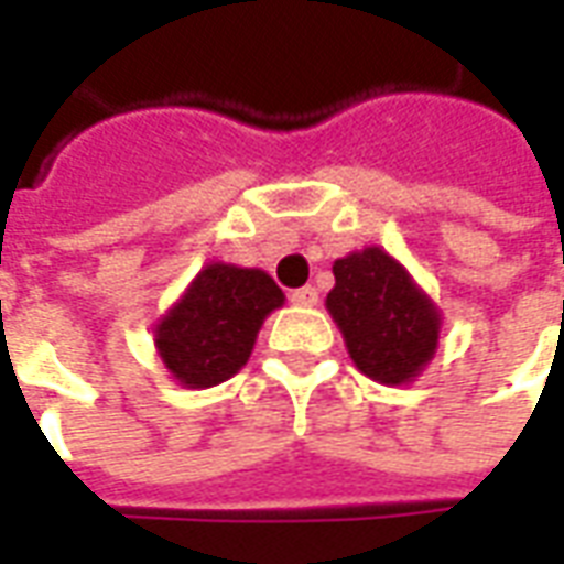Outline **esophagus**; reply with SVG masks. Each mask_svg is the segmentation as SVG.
Returning a JSON list of instances; mask_svg holds the SVG:
<instances>
[{
    "instance_id": "1",
    "label": "esophagus",
    "mask_w": 564,
    "mask_h": 564,
    "mask_svg": "<svg viewBox=\"0 0 564 564\" xmlns=\"http://www.w3.org/2000/svg\"><path fill=\"white\" fill-rule=\"evenodd\" d=\"M290 302L299 307H314L319 302V293L314 290V286H299V290L290 293Z\"/></svg>"
}]
</instances>
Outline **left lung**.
I'll list each match as a JSON object with an SVG mask.
<instances>
[{
	"instance_id": "obj_1",
	"label": "left lung",
	"mask_w": 564,
	"mask_h": 564,
	"mask_svg": "<svg viewBox=\"0 0 564 564\" xmlns=\"http://www.w3.org/2000/svg\"><path fill=\"white\" fill-rule=\"evenodd\" d=\"M332 274L335 286L326 307L356 368L387 387L411 383L437 350L441 311L435 302L380 247L335 259Z\"/></svg>"
}]
</instances>
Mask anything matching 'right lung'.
Segmentation results:
<instances>
[{
  "mask_svg": "<svg viewBox=\"0 0 564 564\" xmlns=\"http://www.w3.org/2000/svg\"><path fill=\"white\" fill-rule=\"evenodd\" d=\"M283 293L265 271L210 262L156 323V350L186 390H208L241 371L259 326Z\"/></svg>",
  "mask_w": 564,
  "mask_h": 564,
  "instance_id": "add662e5",
  "label": "right lung"
}]
</instances>
